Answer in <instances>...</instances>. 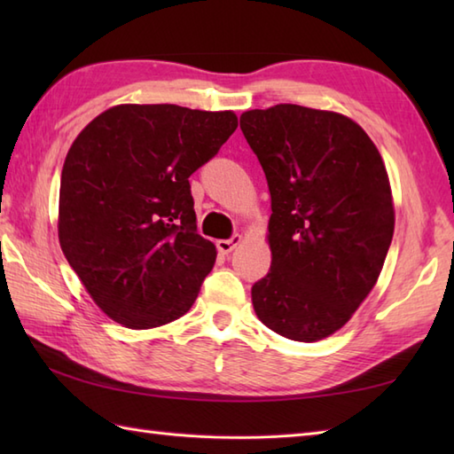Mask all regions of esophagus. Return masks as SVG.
<instances>
[{
  "label": "esophagus",
  "mask_w": 454,
  "mask_h": 454,
  "mask_svg": "<svg viewBox=\"0 0 454 454\" xmlns=\"http://www.w3.org/2000/svg\"><path fill=\"white\" fill-rule=\"evenodd\" d=\"M239 242H242V236H239V234H234V236L230 238V239H218V242H216V247H218V252H220V254H230V252H232V249H234Z\"/></svg>",
  "instance_id": "obj_1"
}]
</instances>
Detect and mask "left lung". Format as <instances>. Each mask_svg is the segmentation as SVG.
I'll return each mask as SVG.
<instances>
[{"instance_id": "8db88e82", "label": "left lung", "mask_w": 454, "mask_h": 454, "mask_svg": "<svg viewBox=\"0 0 454 454\" xmlns=\"http://www.w3.org/2000/svg\"><path fill=\"white\" fill-rule=\"evenodd\" d=\"M239 129L265 171L271 269L252 286L255 314L294 341L349 322L372 291L394 234L379 150L343 114L281 103L246 111Z\"/></svg>"}]
</instances>
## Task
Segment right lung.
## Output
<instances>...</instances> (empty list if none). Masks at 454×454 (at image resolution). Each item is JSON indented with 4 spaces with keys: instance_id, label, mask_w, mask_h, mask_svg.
Segmentation results:
<instances>
[{
    "instance_id": "obj_1",
    "label": "right lung",
    "mask_w": 454,
    "mask_h": 454,
    "mask_svg": "<svg viewBox=\"0 0 454 454\" xmlns=\"http://www.w3.org/2000/svg\"><path fill=\"white\" fill-rule=\"evenodd\" d=\"M238 117L179 105H119L74 140L60 179L58 238L101 310L132 330L177 320L215 267L197 234L189 177Z\"/></svg>"
}]
</instances>
